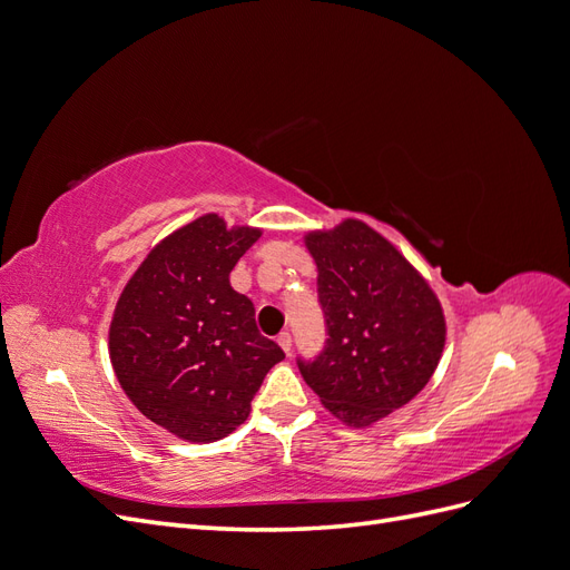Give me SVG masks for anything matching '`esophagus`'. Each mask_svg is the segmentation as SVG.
Returning <instances> with one entry per match:
<instances>
[{"label": "esophagus", "mask_w": 570, "mask_h": 570, "mask_svg": "<svg viewBox=\"0 0 570 570\" xmlns=\"http://www.w3.org/2000/svg\"><path fill=\"white\" fill-rule=\"evenodd\" d=\"M278 344H281L285 354H289L292 352V335L289 333H281L278 335Z\"/></svg>", "instance_id": "34e87169"}]
</instances>
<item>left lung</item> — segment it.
I'll return each instance as SVG.
<instances>
[{"mask_svg": "<svg viewBox=\"0 0 570 570\" xmlns=\"http://www.w3.org/2000/svg\"><path fill=\"white\" fill-rule=\"evenodd\" d=\"M318 266V302L327 340L314 358H297L323 406L354 428L411 402L435 373L444 316L435 292L383 235L347 218L308 233Z\"/></svg>", "mask_w": 570, "mask_h": 570, "instance_id": "8db88e82", "label": "left lung"}]
</instances>
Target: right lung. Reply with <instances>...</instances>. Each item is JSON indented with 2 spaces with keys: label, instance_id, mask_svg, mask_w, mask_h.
Returning <instances> with one entry per match:
<instances>
[{
  "label": "right lung",
  "instance_id": "add662e5",
  "mask_svg": "<svg viewBox=\"0 0 570 570\" xmlns=\"http://www.w3.org/2000/svg\"><path fill=\"white\" fill-rule=\"evenodd\" d=\"M258 237L206 214L161 239L116 304L109 354L118 383L149 421L183 440L230 435L285 358L258 333L252 299L230 287V271Z\"/></svg>",
  "mask_w": 570,
  "mask_h": 570
}]
</instances>
